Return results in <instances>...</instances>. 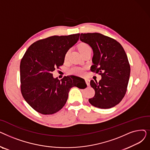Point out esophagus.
Wrapping results in <instances>:
<instances>
[{
	"label": "esophagus",
	"mask_w": 150,
	"mask_h": 150,
	"mask_svg": "<svg viewBox=\"0 0 150 150\" xmlns=\"http://www.w3.org/2000/svg\"><path fill=\"white\" fill-rule=\"evenodd\" d=\"M85 81H86V84H87L88 86L90 85V80H89V79H85Z\"/></svg>",
	"instance_id": "34e87169"
}]
</instances>
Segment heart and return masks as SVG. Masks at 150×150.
<instances>
[{
    "label": "heart",
    "mask_w": 150,
    "mask_h": 150,
    "mask_svg": "<svg viewBox=\"0 0 150 150\" xmlns=\"http://www.w3.org/2000/svg\"><path fill=\"white\" fill-rule=\"evenodd\" d=\"M91 46L84 42H82L79 44L78 45V49H79L81 53L84 52V51L87 50L88 49H91ZM70 50H67L64 55V60L66 61L68 58ZM69 73L70 74L76 75H82L84 74V69L83 67H78V66H74L72 68H70L69 70Z\"/></svg>",
    "instance_id": "obj_1"
}]
</instances>
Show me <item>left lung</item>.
Segmentation results:
<instances>
[{"label": "left lung", "instance_id": "1", "mask_svg": "<svg viewBox=\"0 0 150 150\" xmlns=\"http://www.w3.org/2000/svg\"><path fill=\"white\" fill-rule=\"evenodd\" d=\"M80 40L93 50L91 70L101 76L98 82L91 80L95 96L89 103L101 109L111 108L122 101L127 91L130 65L122 45L115 39L98 33H81Z\"/></svg>", "mask_w": 150, "mask_h": 150}]
</instances>
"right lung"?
<instances>
[{
	"mask_svg": "<svg viewBox=\"0 0 150 150\" xmlns=\"http://www.w3.org/2000/svg\"><path fill=\"white\" fill-rule=\"evenodd\" d=\"M80 33L53 36L31 44L20 64L21 91L27 103L38 112L50 115L66 104L70 89L75 84L74 76L53 78L52 72L63 65L65 53L77 42ZM86 87L84 79L81 78Z\"/></svg>",
	"mask_w": 150,
	"mask_h": 150,
	"instance_id": "1",
	"label": "right lung"
}]
</instances>
